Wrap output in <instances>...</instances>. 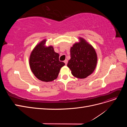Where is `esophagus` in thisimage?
<instances>
[{
	"mask_svg": "<svg viewBox=\"0 0 127 127\" xmlns=\"http://www.w3.org/2000/svg\"><path fill=\"white\" fill-rule=\"evenodd\" d=\"M64 64H66V65L67 64V63H68V60H67V59H66L64 61Z\"/></svg>",
	"mask_w": 127,
	"mask_h": 127,
	"instance_id": "esophagus-1",
	"label": "esophagus"
}]
</instances>
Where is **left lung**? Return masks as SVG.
Wrapping results in <instances>:
<instances>
[{
	"instance_id": "1",
	"label": "left lung",
	"mask_w": 127,
	"mask_h": 127,
	"mask_svg": "<svg viewBox=\"0 0 127 127\" xmlns=\"http://www.w3.org/2000/svg\"><path fill=\"white\" fill-rule=\"evenodd\" d=\"M80 42L74 44L70 49V59L67 66L72 75L78 78H85L95 70L97 55L95 49L82 38Z\"/></svg>"
}]
</instances>
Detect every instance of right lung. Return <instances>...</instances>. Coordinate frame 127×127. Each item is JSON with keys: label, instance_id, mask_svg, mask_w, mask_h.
<instances>
[{"label": "right lung", "instance_id": "right-lung-1", "mask_svg": "<svg viewBox=\"0 0 127 127\" xmlns=\"http://www.w3.org/2000/svg\"><path fill=\"white\" fill-rule=\"evenodd\" d=\"M45 40L42 41L34 49L30 58V66L37 78L48 82L57 78L65 64L59 61V55L52 46L45 47Z\"/></svg>", "mask_w": 127, "mask_h": 127}]
</instances>
